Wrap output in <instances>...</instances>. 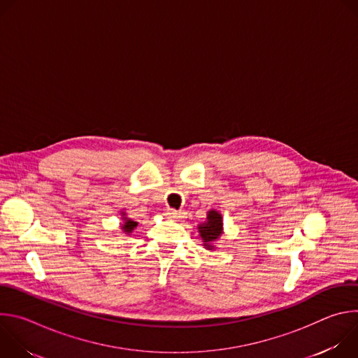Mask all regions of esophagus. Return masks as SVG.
<instances>
[{"mask_svg": "<svg viewBox=\"0 0 358 358\" xmlns=\"http://www.w3.org/2000/svg\"><path fill=\"white\" fill-rule=\"evenodd\" d=\"M166 217L170 218V220H174V221H180L181 218H184V213L176 211V210H167Z\"/></svg>", "mask_w": 358, "mask_h": 358, "instance_id": "34e87169", "label": "esophagus"}]
</instances>
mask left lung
Returning <instances> with one entry per match:
<instances>
[{
  "label": "left lung",
  "mask_w": 358,
  "mask_h": 358,
  "mask_svg": "<svg viewBox=\"0 0 358 358\" xmlns=\"http://www.w3.org/2000/svg\"><path fill=\"white\" fill-rule=\"evenodd\" d=\"M198 232L199 236L202 238L203 246H206L208 250L214 249V242L222 235L224 232V224H222V215L215 211L211 210L207 214V222L199 224L198 225Z\"/></svg>",
  "instance_id": "left-lung-1"
}]
</instances>
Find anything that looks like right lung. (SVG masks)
Listing matches in <instances>:
<instances>
[{"label": "right lung", "instance_id": "obj_1", "mask_svg": "<svg viewBox=\"0 0 358 358\" xmlns=\"http://www.w3.org/2000/svg\"><path fill=\"white\" fill-rule=\"evenodd\" d=\"M122 215H123V224H122V229H123V232L124 234H127V235H130L131 232H133V229L137 227V222L136 221H133V220H130V218H127V217H124L126 214L124 213H122Z\"/></svg>", "mask_w": 358, "mask_h": 358}]
</instances>
